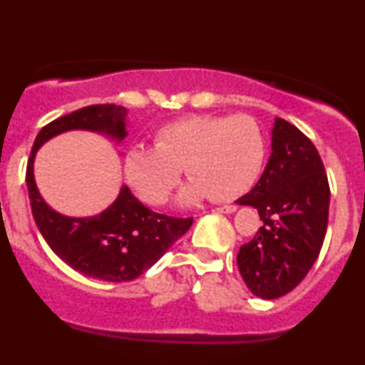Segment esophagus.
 <instances>
[{"instance_id":"esophagus-1","label":"esophagus","mask_w":365,"mask_h":365,"mask_svg":"<svg viewBox=\"0 0 365 365\" xmlns=\"http://www.w3.org/2000/svg\"><path fill=\"white\" fill-rule=\"evenodd\" d=\"M218 212H220V213H234V212H236V206H234V205H224V206H220V208H218Z\"/></svg>"}]
</instances>
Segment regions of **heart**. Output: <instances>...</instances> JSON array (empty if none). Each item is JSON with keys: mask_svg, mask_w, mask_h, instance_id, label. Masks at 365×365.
Returning a JSON list of instances; mask_svg holds the SVG:
<instances>
[{"mask_svg": "<svg viewBox=\"0 0 365 365\" xmlns=\"http://www.w3.org/2000/svg\"><path fill=\"white\" fill-rule=\"evenodd\" d=\"M264 155L262 131L252 117L199 115L163 125L153 148L133 147L125 153L124 173L134 192L152 206L168 201L183 168L194 180L183 199L208 194L213 201H232L252 189Z\"/></svg>", "mask_w": 365, "mask_h": 365, "instance_id": "heart-1", "label": "heart"}]
</instances>
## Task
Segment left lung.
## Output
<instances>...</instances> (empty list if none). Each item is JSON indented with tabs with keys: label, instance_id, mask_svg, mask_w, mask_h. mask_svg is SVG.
Wrapping results in <instances>:
<instances>
[{
	"label": "left lung",
	"instance_id": "1",
	"mask_svg": "<svg viewBox=\"0 0 365 365\" xmlns=\"http://www.w3.org/2000/svg\"><path fill=\"white\" fill-rule=\"evenodd\" d=\"M327 173L317 147L283 118L273 128V152L262 176L240 205L253 206L262 227L237 253V267L257 297L292 292L309 273L329 220Z\"/></svg>",
	"mask_w": 365,
	"mask_h": 365
}]
</instances>
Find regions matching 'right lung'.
Instances as JSON below:
<instances>
[{
    "label": "right lung",
    "mask_w": 365,
    "mask_h": 365,
    "mask_svg": "<svg viewBox=\"0 0 365 365\" xmlns=\"http://www.w3.org/2000/svg\"><path fill=\"white\" fill-rule=\"evenodd\" d=\"M124 118L125 108L117 105L83 106L56 118L38 133L26 168L31 212L48 247L73 269L105 282H131L143 274L189 231L194 218L152 212L128 187H122L113 205L96 217H64L41 199L33 178V160L45 141L70 129H91L122 140Z\"/></svg>",
    "instance_id": "add662e5"
}]
</instances>
